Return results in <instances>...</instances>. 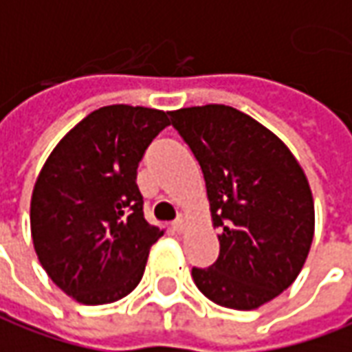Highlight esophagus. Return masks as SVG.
I'll return each instance as SVG.
<instances>
[{
  "instance_id": "obj_1",
  "label": "esophagus",
  "mask_w": 352,
  "mask_h": 352,
  "mask_svg": "<svg viewBox=\"0 0 352 352\" xmlns=\"http://www.w3.org/2000/svg\"><path fill=\"white\" fill-rule=\"evenodd\" d=\"M173 228H175L177 232H184V230H186V217H184V215H179V217L173 221Z\"/></svg>"
}]
</instances>
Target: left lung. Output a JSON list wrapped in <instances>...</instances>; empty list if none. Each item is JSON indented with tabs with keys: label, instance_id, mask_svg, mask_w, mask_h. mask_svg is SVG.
<instances>
[{
	"label": "left lung",
	"instance_id": "1",
	"mask_svg": "<svg viewBox=\"0 0 352 352\" xmlns=\"http://www.w3.org/2000/svg\"><path fill=\"white\" fill-rule=\"evenodd\" d=\"M200 164L219 257L192 269L213 303L253 311L278 297L303 269L314 236V201L303 168L276 135L225 104L169 112Z\"/></svg>",
	"mask_w": 352,
	"mask_h": 352
}]
</instances>
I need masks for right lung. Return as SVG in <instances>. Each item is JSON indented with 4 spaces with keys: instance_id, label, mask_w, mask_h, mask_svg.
I'll return each mask as SVG.
<instances>
[{
    "instance_id": "right-lung-1",
    "label": "right lung",
    "mask_w": 352,
    "mask_h": 352,
    "mask_svg": "<svg viewBox=\"0 0 352 352\" xmlns=\"http://www.w3.org/2000/svg\"><path fill=\"white\" fill-rule=\"evenodd\" d=\"M168 125L164 110L102 107L58 141L39 171L30 201L34 250L49 278L78 303H114L141 282L164 230L142 215L135 179Z\"/></svg>"
}]
</instances>
